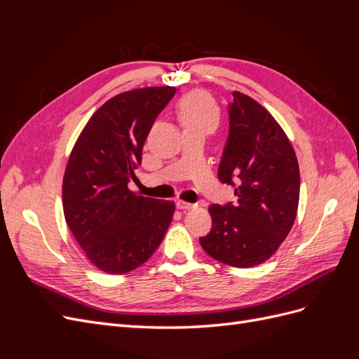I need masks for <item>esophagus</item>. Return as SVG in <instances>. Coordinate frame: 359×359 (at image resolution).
<instances>
[{
  "label": "esophagus",
  "mask_w": 359,
  "mask_h": 359,
  "mask_svg": "<svg viewBox=\"0 0 359 359\" xmlns=\"http://www.w3.org/2000/svg\"><path fill=\"white\" fill-rule=\"evenodd\" d=\"M193 203H189V202H184V201H177V208L178 210H190L193 208Z\"/></svg>",
  "instance_id": "obj_1"
}]
</instances>
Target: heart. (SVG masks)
Masks as SVG:
<instances>
[{
    "label": "heart",
    "mask_w": 359,
    "mask_h": 359,
    "mask_svg": "<svg viewBox=\"0 0 359 359\" xmlns=\"http://www.w3.org/2000/svg\"><path fill=\"white\" fill-rule=\"evenodd\" d=\"M178 116L186 130H203L211 133L220 121L219 107L208 94L194 91L182 97L178 104Z\"/></svg>",
    "instance_id": "obj_1"
}]
</instances>
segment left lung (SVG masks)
Listing matches in <instances>:
<instances>
[{"label":"left lung","mask_w":359,"mask_h":359,"mask_svg":"<svg viewBox=\"0 0 359 359\" xmlns=\"http://www.w3.org/2000/svg\"><path fill=\"white\" fill-rule=\"evenodd\" d=\"M219 180L235 203L211 205V232L199 238L212 259L235 268L264 264L289 235L299 202V166L285 130L252 97L233 91Z\"/></svg>","instance_id":"8db88e82"}]
</instances>
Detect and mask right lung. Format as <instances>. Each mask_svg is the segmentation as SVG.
Instances as JSON below:
<instances>
[{"label":"right lung","mask_w":359,"mask_h":359,"mask_svg":"<svg viewBox=\"0 0 359 359\" xmlns=\"http://www.w3.org/2000/svg\"><path fill=\"white\" fill-rule=\"evenodd\" d=\"M175 86L118 94L97 109L72 149L62 180V210L90 262L126 274L153 256L175 212L172 201L128 190L157 115Z\"/></svg>","instance_id":"add662e5"}]
</instances>
